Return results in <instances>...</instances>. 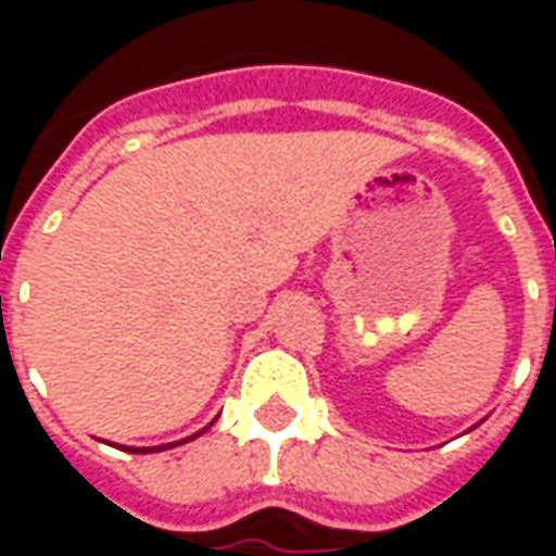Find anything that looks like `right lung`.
I'll list each match as a JSON object with an SVG mask.
<instances>
[{
  "instance_id": "obj_1",
  "label": "right lung",
  "mask_w": 556,
  "mask_h": 556,
  "mask_svg": "<svg viewBox=\"0 0 556 556\" xmlns=\"http://www.w3.org/2000/svg\"><path fill=\"white\" fill-rule=\"evenodd\" d=\"M207 426H214V422H207ZM205 426V429H207ZM202 429V431H205ZM202 431H195V434H190V438H184V441H175V443H163V446H127V453H160V450H169V446H178V443H187V441H193V438H199Z\"/></svg>"
}]
</instances>
